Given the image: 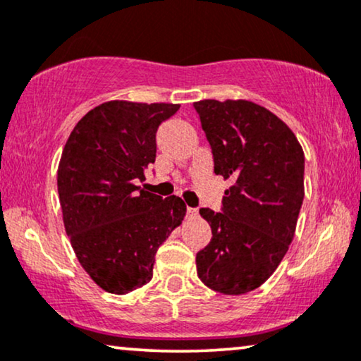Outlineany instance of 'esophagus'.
Returning <instances> with one entry per match:
<instances>
[{"mask_svg": "<svg viewBox=\"0 0 361 361\" xmlns=\"http://www.w3.org/2000/svg\"><path fill=\"white\" fill-rule=\"evenodd\" d=\"M194 217H197V210L187 207V219H194Z\"/></svg>", "mask_w": 361, "mask_h": 361, "instance_id": "obj_1", "label": "esophagus"}]
</instances>
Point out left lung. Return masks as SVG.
Wrapping results in <instances>:
<instances>
[{
  "instance_id": "1",
  "label": "left lung",
  "mask_w": 361,
  "mask_h": 361,
  "mask_svg": "<svg viewBox=\"0 0 361 361\" xmlns=\"http://www.w3.org/2000/svg\"><path fill=\"white\" fill-rule=\"evenodd\" d=\"M214 154V172L232 185L222 212L200 209L212 238L195 257L204 285L224 295L259 288L275 272L297 228L305 156L292 129L245 99L194 102Z\"/></svg>"
}]
</instances>
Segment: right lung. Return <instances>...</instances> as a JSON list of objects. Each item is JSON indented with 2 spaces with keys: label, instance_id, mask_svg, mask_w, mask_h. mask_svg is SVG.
<instances>
[{
  "label": "right lung",
  "instance_id": "obj_1",
  "mask_svg": "<svg viewBox=\"0 0 361 361\" xmlns=\"http://www.w3.org/2000/svg\"><path fill=\"white\" fill-rule=\"evenodd\" d=\"M180 104L107 101L74 126L58 167L63 222L79 264L102 290L151 282L159 245L185 217L180 197L140 189L156 161V133Z\"/></svg>",
  "mask_w": 361,
  "mask_h": 361
}]
</instances>
